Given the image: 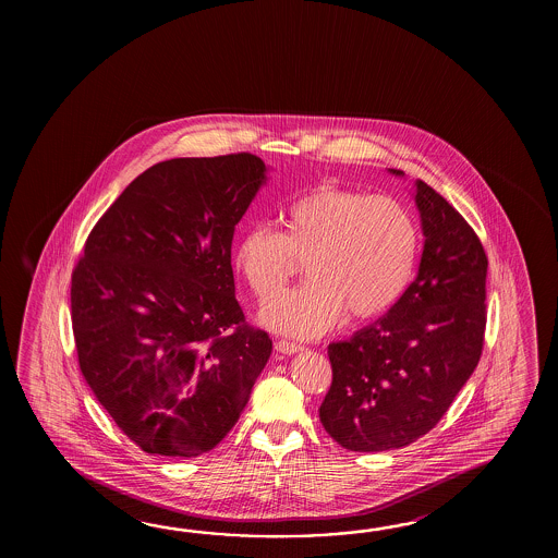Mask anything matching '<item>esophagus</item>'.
Returning a JSON list of instances; mask_svg holds the SVG:
<instances>
[{
  "mask_svg": "<svg viewBox=\"0 0 558 558\" xmlns=\"http://www.w3.org/2000/svg\"><path fill=\"white\" fill-rule=\"evenodd\" d=\"M275 349L279 351V353H283V355H295L299 351H303V347H299L295 343H289V341H277L275 343Z\"/></svg>",
  "mask_w": 558,
  "mask_h": 558,
  "instance_id": "obj_1",
  "label": "esophagus"
}]
</instances>
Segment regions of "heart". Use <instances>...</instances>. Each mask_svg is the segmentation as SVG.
Wrapping results in <instances>:
<instances>
[{
	"instance_id": "1",
	"label": "heart",
	"mask_w": 558,
	"mask_h": 558,
	"mask_svg": "<svg viewBox=\"0 0 558 558\" xmlns=\"http://www.w3.org/2000/svg\"><path fill=\"white\" fill-rule=\"evenodd\" d=\"M283 233L247 229L233 263L262 303L271 301L307 262V283L287 291L262 320L293 339H317L344 315H385L415 274L418 229L404 203L391 195L320 185L284 207Z\"/></svg>"
}]
</instances>
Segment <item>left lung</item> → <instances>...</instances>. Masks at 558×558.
Returning a JSON list of instances; mask_svg holds the SVG:
<instances>
[{"label": "left lung", "mask_w": 558, "mask_h": 558, "mask_svg": "<svg viewBox=\"0 0 558 558\" xmlns=\"http://www.w3.org/2000/svg\"><path fill=\"white\" fill-rule=\"evenodd\" d=\"M413 197L425 238L415 281L383 317L327 351L332 383L319 418L349 451H391L427 435L483 351L485 250L425 181L416 179Z\"/></svg>", "instance_id": "left-lung-1"}]
</instances>
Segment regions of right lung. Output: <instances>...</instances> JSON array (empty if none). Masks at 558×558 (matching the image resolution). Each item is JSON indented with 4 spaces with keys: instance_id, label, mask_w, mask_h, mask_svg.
Listing matches in <instances>:
<instances>
[{
    "instance_id": "right-lung-1",
    "label": "right lung",
    "mask_w": 558,
    "mask_h": 558,
    "mask_svg": "<svg viewBox=\"0 0 558 558\" xmlns=\"http://www.w3.org/2000/svg\"><path fill=\"white\" fill-rule=\"evenodd\" d=\"M257 155L179 157L133 179L72 275L80 367L142 451L199 457L238 423L269 335L235 299V226L267 183Z\"/></svg>"
}]
</instances>
